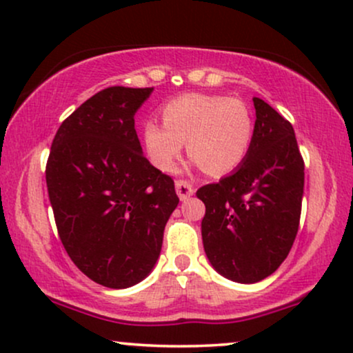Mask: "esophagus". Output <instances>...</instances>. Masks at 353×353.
<instances>
[{"label": "esophagus", "mask_w": 353, "mask_h": 353, "mask_svg": "<svg viewBox=\"0 0 353 353\" xmlns=\"http://www.w3.org/2000/svg\"><path fill=\"white\" fill-rule=\"evenodd\" d=\"M176 192H177V195H179L181 200H187L192 194H194L192 185L187 181H176Z\"/></svg>", "instance_id": "esophagus-1"}]
</instances>
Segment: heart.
<instances>
[{"label":"heart","mask_w":353,"mask_h":353,"mask_svg":"<svg viewBox=\"0 0 353 353\" xmlns=\"http://www.w3.org/2000/svg\"><path fill=\"white\" fill-rule=\"evenodd\" d=\"M163 123L143 125L145 153L159 171L169 172L182 146L213 176L234 171L246 158L254 135L252 115L238 99L212 94H184L166 102Z\"/></svg>","instance_id":"heart-1"}]
</instances>
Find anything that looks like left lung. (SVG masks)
<instances>
[{
	"label": "left lung",
	"mask_w": 353,
	"mask_h": 353,
	"mask_svg": "<svg viewBox=\"0 0 353 353\" xmlns=\"http://www.w3.org/2000/svg\"><path fill=\"white\" fill-rule=\"evenodd\" d=\"M256 123L244 161L216 184L197 190L205 203L203 249L225 279L256 283L279 269L296 238L305 163L295 130L254 97Z\"/></svg>",
	"instance_id": "1"
}]
</instances>
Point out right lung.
Segmentation results:
<instances>
[{"instance_id": "obj_1", "label": "right lung", "mask_w": 353, "mask_h": 353, "mask_svg": "<svg viewBox=\"0 0 353 353\" xmlns=\"http://www.w3.org/2000/svg\"><path fill=\"white\" fill-rule=\"evenodd\" d=\"M153 88L112 86L58 128L46 179L57 230L74 265L107 288L146 279L179 203L171 177L143 156L135 114Z\"/></svg>"}]
</instances>
